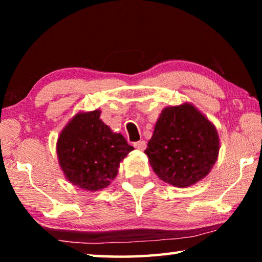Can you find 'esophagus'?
I'll return each instance as SVG.
<instances>
[{"mask_svg": "<svg viewBox=\"0 0 262 262\" xmlns=\"http://www.w3.org/2000/svg\"><path fill=\"white\" fill-rule=\"evenodd\" d=\"M134 147L137 150H141V151H143V150H145V148H147V143H145L144 141H137V142H134Z\"/></svg>", "mask_w": 262, "mask_h": 262, "instance_id": "obj_1", "label": "esophagus"}]
</instances>
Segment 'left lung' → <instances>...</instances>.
<instances>
[{"instance_id":"1","label":"left lung","mask_w":262,"mask_h":262,"mask_svg":"<svg viewBox=\"0 0 262 262\" xmlns=\"http://www.w3.org/2000/svg\"><path fill=\"white\" fill-rule=\"evenodd\" d=\"M219 151L216 128L190 104L164 108L144 150L155 173L177 187L205 178Z\"/></svg>"}]
</instances>
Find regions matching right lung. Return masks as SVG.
<instances>
[{
  "label": "right lung",
  "mask_w": 262,
  "mask_h": 262,
  "mask_svg": "<svg viewBox=\"0 0 262 262\" xmlns=\"http://www.w3.org/2000/svg\"><path fill=\"white\" fill-rule=\"evenodd\" d=\"M100 111L78 113L57 140V156L67 179L86 190L110 185L119 163L134 148L100 120Z\"/></svg>",
  "instance_id": "obj_1"
}]
</instances>
